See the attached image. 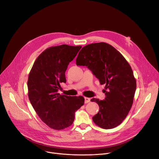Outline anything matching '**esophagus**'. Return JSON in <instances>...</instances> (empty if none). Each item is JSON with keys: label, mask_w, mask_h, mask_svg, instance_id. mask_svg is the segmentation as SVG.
<instances>
[{"label": "esophagus", "mask_w": 159, "mask_h": 159, "mask_svg": "<svg viewBox=\"0 0 159 159\" xmlns=\"http://www.w3.org/2000/svg\"><path fill=\"white\" fill-rule=\"evenodd\" d=\"M84 100H85V103H88L90 102V98L88 97H85L84 98Z\"/></svg>", "instance_id": "1"}]
</instances>
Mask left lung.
Here are the masks:
<instances>
[{
	"label": "left lung",
	"instance_id": "1",
	"mask_svg": "<svg viewBox=\"0 0 159 159\" xmlns=\"http://www.w3.org/2000/svg\"><path fill=\"white\" fill-rule=\"evenodd\" d=\"M76 64L88 66L100 84H105V100H91L100 109L93 121L104 129L116 127L128 115L136 89V80L129 62L112 45L100 42L84 47Z\"/></svg>",
	"mask_w": 159,
	"mask_h": 159
}]
</instances>
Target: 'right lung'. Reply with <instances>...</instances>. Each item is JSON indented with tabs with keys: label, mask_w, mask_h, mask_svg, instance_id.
<instances>
[{
	"label": "right lung",
	"mask_w": 159,
	"mask_h": 159,
	"mask_svg": "<svg viewBox=\"0 0 159 159\" xmlns=\"http://www.w3.org/2000/svg\"><path fill=\"white\" fill-rule=\"evenodd\" d=\"M81 46L61 45L47 48L37 57L29 75L28 96L39 118L51 129L62 130L73 122L75 112L84 103L82 96L57 93L66 82L65 71Z\"/></svg>",
	"instance_id": "obj_1"
}]
</instances>
